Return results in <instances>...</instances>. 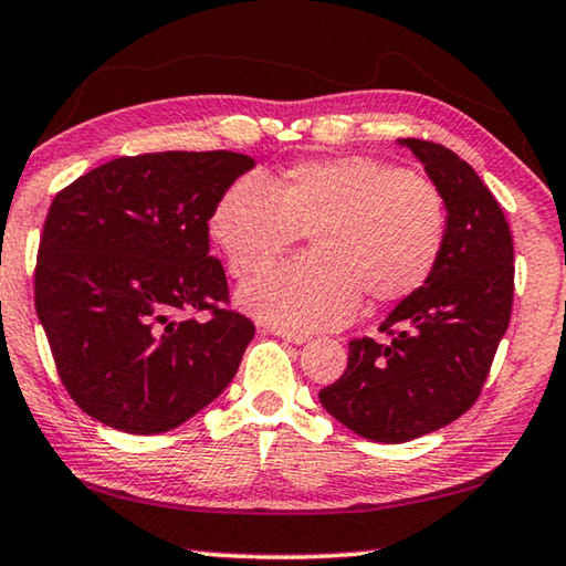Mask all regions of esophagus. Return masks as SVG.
Here are the masks:
<instances>
[{"label": "esophagus", "mask_w": 566, "mask_h": 566, "mask_svg": "<svg viewBox=\"0 0 566 566\" xmlns=\"http://www.w3.org/2000/svg\"><path fill=\"white\" fill-rule=\"evenodd\" d=\"M272 332L276 334V337H282L284 342H292V344H304L306 339H310L302 332H292V329H284V327H274Z\"/></svg>", "instance_id": "obj_1"}]
</instances>
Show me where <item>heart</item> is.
Masks as SVG:
<instances>
[{"label": "heart", "instance_id": "b5f03b06", "mask_svg": "<svg viewBox=\"0 0 566 566\" xmlns=\"http://www.w3.org/2000/svg\"><path fill=\"white\" fill-rule=\"evenodd\" d=\"M209 232L237 280L310 234L312 254L247 284L239 300L276 327L312 332L349 322L361 296L389 306L424 290L447 244V207L432 181L389 161H300L272 189L256 179L227 187Z\"/></svg>", "mask_w": 566, "mask_h": 566}]
</instances>
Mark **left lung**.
Wrapping results in <instances>:
<instances>
[{"label":"left lung","instance_id":"left-lung-1","mask_svg":"<svg viewBox=\"0 0 566 566\" xmlns=\"http://www.w3.org/2000/svg\"><path fill=\"white\" fill-rule=\"evenodd\" d=\"M447 205V244L432 280L381 322L389 342L352 339L322 407L354 434L399 444L437 432L474 405L510 327L514 244L500 202L452 149L401 139Z\"/></svg>","mask_w":566,"mask_h":566}]
</instances>
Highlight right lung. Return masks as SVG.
<instances>
[{
    "mask_svg": "<svg viewBox=\"0 0 566 566\" xmlns=\"http://www.w3.org/2000/svg\"><path fill=\"white\" fill-rule=\"evenodd\" d=\"M252 167L237 151L119 157L52 199L36 317L64 389L102 424L169 432L234 379L254 324L229 310L209 217Z\"/></svg>",
    "mask_w": 566,
    "mask_h": 566,
    "instance_id": "right-lung-1",
    "label": "right lung"
}]
</instances>
